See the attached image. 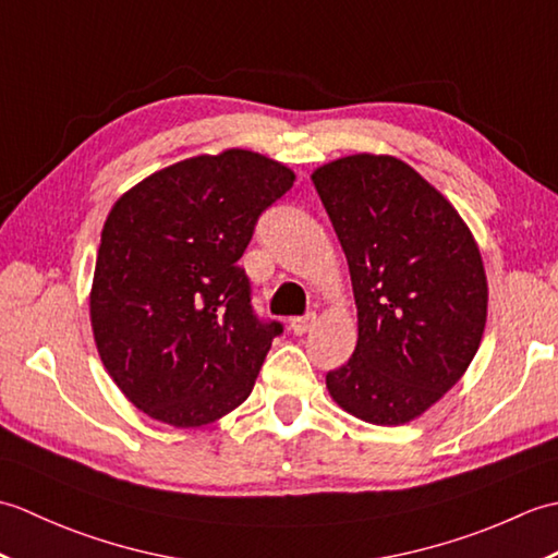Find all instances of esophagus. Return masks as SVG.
<instances>
[{
	"label": "esophagus",
	"instance_id": "esophagus-1",
	"mask_svg": "<svg viewBox=\"0 0 558 558\" xmlns=\"http://www.w3.org/2000/svg\"><path fill=\"white\" fill-rule=\"evenodd\" d=\"M314 324H316V314L314 312H310V314H304V316H294V318H290V330L294 336H304L306 330H312L314 328Z\"/></svg>",
	"mask_w": 558,
	"mask_h": 558
}]
</instances>
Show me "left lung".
<instances>
[{"label":"left lung","mask_w":558,"mask_h":558,"mask_svg":"<svg viewBox=\"0 0 558 558\" xmlns=\"http://www.w3.org/2000/svg\"><path fill=\"white\" fill-rule=\"evenodd\" d=\"M348 256L357 348L326 374L328 393L364 422L420 417L465 374L487 324V276L458 210L390 156L357 153L314 174Z\"/></svg>","instance_id":"1"}]
</instances>
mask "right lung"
Segmentation results:
<instances>
[{"label":"right lung","instance_id":"right-lung-1","mask_svg":"<svg viewBox=\"0 0 558 558\" xmlns=\"http://www.w3.org/2000/svg\"><path fill=\"white\" fill-rule=\"evenodd\" d=\"M294 172L252 150L146 177L105 220L90 326L105 369L148 417L220 420L248 398L280 322L258 318L236 264Z\"/></svg>","mask_w":558,"mask_h":558}]
</instances>
